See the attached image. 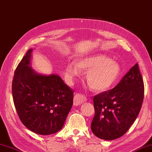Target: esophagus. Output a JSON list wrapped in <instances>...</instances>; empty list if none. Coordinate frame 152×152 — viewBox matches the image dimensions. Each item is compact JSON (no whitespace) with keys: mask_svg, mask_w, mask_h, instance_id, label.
<instances>
[{"mask_svg":"<svg viewBox=\"0 0 152 152\" xmlns=\"http://www.w3.org/2000/svg\"><path fill=\"white\" fill-rule=\"evenodd\" d=\"M86 101V98L84 95H83L80 93H76L75 94L73 99V104L75 106H79L83 102H85Z\"/></svg>","mask_w":152,"mask_h":152,"instance_id":"obj_1","label":"esophagus"}]
</instances>
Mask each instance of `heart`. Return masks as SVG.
<instances>
[{
    "label": "heart",
    "instance_id": "b5f03b06",
    "mask_svg": "<svg viewBox=\"0 0 152 152\" xmlns=\"http://www.w3.org/2000/svg\"><path fill=\"white\" fill-rule=\"evenodd\" d=\"M83 71H88L86 80L90 87L96 91H104L115 83L120 74L119 65L104 55L96 54L80 58L77 62L67 64L65 76L72 83Z\"/></svg>",
    "mask_w": 152,
    "mask_h": 152
}]
</instances>
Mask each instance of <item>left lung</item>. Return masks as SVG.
<instances>
[{
    "label": "left lung",
    "mask_w": 152,
    "mask_h": 152,
    "mask_svg": "<svg viewBox=\"0 0 152 152\" xmlns=\"http://www.w3.org/2000/svg\"><path fill=\"white\" fill-rule=\"evenodd\" d=\"M144 95V81L136 64L115 87L94 96V134L107 140L125 134L138 115Z\"/></svg>",
    "instance_id": "8db88e82"
}]
</instances>
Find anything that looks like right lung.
I'll return each instance as SVG.
<instances>
[{
  "label": "right lung",
  "mask_w": 152,
  "mask_h": 152,
  "mask_svg": "<svg viewBox=\"0 0 152 152\" xmlns=\"http://www.w3.org/2000/svg\"><path fill=\"white\" fill-rule=\"evenodd\" d=\"M29 49L15 69L12 96L21 121L33 132L52 134L63 127L74 92L57 75H42L29 66Z\"/></svg>",
  "instance_id": "add662e5"
}]
</instances>
